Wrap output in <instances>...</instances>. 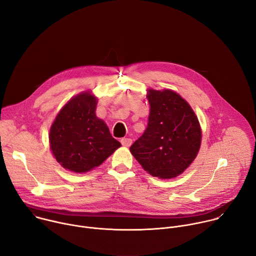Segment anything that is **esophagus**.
I'll return each mask as SVG.
<instances>
[{"label":"esophagus","mask_w":256,"mask_h":256,"mask_svg":"<svg viewBox=\"0 0 256 256\" xmlns=\"http://www.w3.org/2000/svg\"><path fill=\"white\" fill-rule=\"evenodd\" d=\"M120 142H122V146H124V147H130V146L132 142V138H122L120 140Z\"/></svg>","instance_id":"34e87169"}]
</instances>
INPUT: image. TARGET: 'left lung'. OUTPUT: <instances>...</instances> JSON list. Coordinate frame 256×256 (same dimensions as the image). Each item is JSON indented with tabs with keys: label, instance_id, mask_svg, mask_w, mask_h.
Returning <instances> with one entry per match:
<instances>
[{
	"label": "left lung",
	"instance_id": "obj_1",
	"mask_svg": "<svg viewBox=\"0 0 256 256\" xmlns=\"http://www.w3.org/2000/svg\"><path fill=\"white\" fill-rule=\"evenodd\" d=\"M148 126L130 148L151 175L173 178L194 160L200 147L198 120L181 96L171 90H150Z\"/></svg>",
	"mask_w": 256,
	"mask_h": 256
}]
</instances>
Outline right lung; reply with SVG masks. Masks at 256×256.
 Instances as JSON below:
<instances>
[{
  "label": "right lung",
  "instance_id": "obj_1",
  "mask_svg": "<svg viewBox=\"0 0 256 256\" xmlns=\"http://www.w3.org/2000/svg\"><path fill=\"white\" fill-rule=\"evenodd\" d=\"M96 104L90 93L76 96L62 107L50 128L52 151L56 161L70 171L87 172L122 146L96 116Z\"/></svg>",
  "mask_w": 256,
  "mask_h": 256
}]
</instances>
